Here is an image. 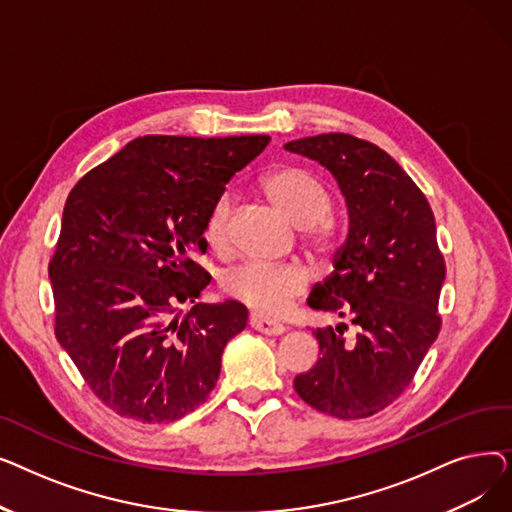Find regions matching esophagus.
<instances>
[{"instance_id":"esophagus-1","label":"esophagus","mask_w":512,"mask_h":512,"mask_svg":"<svg viewBox=\"0 0 512 512\" xmlns=\"http://www.w3.org/2000/svg\"><path fill=\"white\" fill-rule=\"evenodd\" d=\"M249 326H251L253 330L261 332V334H267V336H280V334H284V330H286L282 324H278V321L267 319V317L257 315V313H251Z\"/></svg>"}]
</instances>
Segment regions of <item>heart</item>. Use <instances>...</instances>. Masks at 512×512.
Returning <instances> with one entry per match:
<instances>
[{
	"mask_svg": "<svg viewBox=\"0 0 512 512\" xmlns=\"http://www.w3.org/2000/svg\"><path fill=\"white\" fill-rule=\"evenodd\" d=\"M263 191L299 228L303 245L311 253L332 255L336 251L338 234L326 215L330 211V195L315 174L301 166H280L265 174ZM230 215L232 197L224 193L215 199L203 224V240L215 253L228 251ZM222 288L230 299L251 311L263 317H278L303 297L307 274L297 265L245 263L224 276Z\"/></svg>",
	"mask_w": 512,
	"mask_h": 512,
	"instance_id": "heart-1",
	"label": "heart"
}]
</instances>
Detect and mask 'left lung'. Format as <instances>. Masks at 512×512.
<instances>
[{
	"instance_id": "8db88e82",
	"label": "left lung",
	"mask_w": 512,
	"mask_h": 512,
	"mask_svg": "<svg viewBox=\"0 0 512 512\" xmlns=\"http://www.w3.org/2000/svg\"><path fill=\"white\" fill-rule=\"evenodd\" d=\"M286 149L326 166L348 207L334 272L307 299L348 324L313 330L321 357L294 378V390L321 413L365 419L409 388L442 328L446 263L434 211L413 178L365 139L328 132Z\"/></svg>"
}]
</instances>
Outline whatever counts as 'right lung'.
<instances>
[{"label":"right lung","instance_id":"1","mask_svg":"<svg viewBox=\"0 0 512 512\" xmlns=\"http://www.w3.org/2000/svg\"><path fill=\"white\" fill-rule=\"evenodd\" d=\"M270 143L242 137L130 141L70 191L49 261L56 338L116 415L170 423L218 382L222 353L247 326L236 301L195 302L211 276L203 224L226 182Z\"/></svg>","mask_w":512,"mask_h":512}]
</instances>
